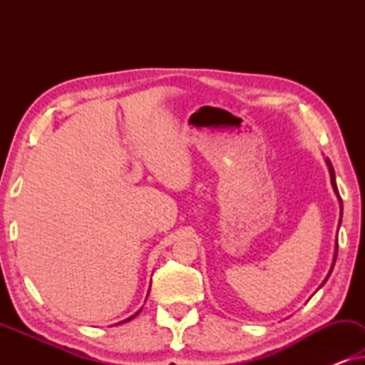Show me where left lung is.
Instances as JSON below:
<instances>
[{
	"label": "left lung",
	"mask_w": 365,
	"mask_h": 365,
	"mask_svg": "<svg viewBox=\"0 0 365 365\" xmlns=\"http://www.w3.org/2000/svg\"><path fill=\"white\" fill-rule=\"evenodd\" d=\"M327 166H329V173H331V182H332V187H334V191L337 192V186H336V174H334V168H332V164H331V161H329L327 159ZM337 196H339V192H337ZM339 201H341V197H339ZM341 206H342V201H341ZM336 257H337V249H336V254H334V262H336ZM332 267H334V264H332ZM332 272V271H331ZM331 272H329V276H331ZM327 276V277H329ZM327 281V279H326ZM324 281V282H326Z\"/></svg>",
	"instance_id": "8db88e82"
}]
</instances>
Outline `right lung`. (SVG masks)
Returning a JSON list of instances; mask_svg holds the SVG:
<instances>
[{"mask_svg": "<svg viewBox=\"0 0 365 365\" xmlns=\"http://www.w3.org/2000/svg\"><path fill=\"white\" fill-rule=\"evenodd\" d=\"M139 312H141V311H138V312H136V314H134V316H131V317H129V319H126V321H131V319H134V317H136V316H138V314H139Z\"/></svg>", "mask_w": 365, "mask_h": 365, "instance_id": "right-lung-1", "label": "right lung"}]
</instances>
